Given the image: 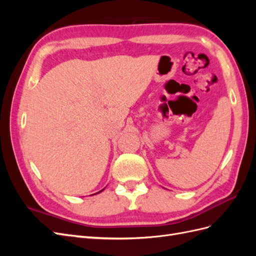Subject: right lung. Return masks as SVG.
I'll list each match as a JSON object with an SVG mask.
<instances>
[{
    "mask_svg": "<svg viewBox=\"0 0 256 256\" xmlns=\"http://www.w3.org/2000/svg\"><path fill=\"white\" fill-rule=\"evenodd\" d=\"M102 191H99V192H102ZM99 192H98V193H99Z\"/></svg>",
    "mask_w": 256,
    "mask_h": 256,
    "instance_id": "add662e5",
    "label": "right lung"
}]
</instances>
